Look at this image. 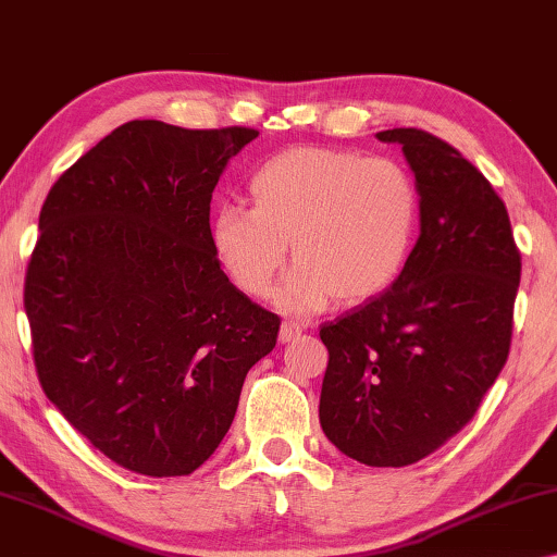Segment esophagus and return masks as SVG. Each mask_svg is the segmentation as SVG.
Returning a JSON list of instances; mask_svg holds the SVG:
<instances>
[{
    "label": "esophagus",
    "mask_w": 557,
    "mask_h": 557,
    "mask_svg": "<svg viewBox=\"0 0 557 557\" xmlns=\"http://www.w3.org/2000/svg\"><path fill=\"white\" fill-rule=\"evenodd\" d=\"M306 325L298 323V320H286L284 325H281V333H278V339L281 343H290V339H296L300 333H304Z\"/></svg>",
    "instance_id": "34e87169"
}]
</instances>
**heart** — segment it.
Masks as SVG:
<instances>
[{
  "label": "heart",
  "instance_id": "b5f03b06",
  "mask_svg": "<svg viewBox=\"0 0 557 557\" xmlns=\"http://www.w3.org/2000/svg\"><path fill=\"white\" fill-rule=\"evenodd\" d=\"M253 208L222 205L210 244L244 294L261 298L286 263L276 288L288 313H315L382 294L401 273L418 227V190L401 163L300 146L269 159L251 175Z\"/></svg>",
  "mask_w": 557,
  "mask_h": 557
}]
</instances>
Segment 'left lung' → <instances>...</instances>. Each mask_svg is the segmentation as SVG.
I'll return each instance as SVG.
<instances>
[{"instance_id":"8db88e82","label":"left lung","mask_w":557,"mask_h":557,"mask_svg":"<svg viewBox=\"0 0 557 557\" xmlns=\"http://www.w3.org/2000/svg\"><path fill=\"white\" fill-rule=\"evenodd\" d=\"M401 144L421 237L384 294L320 327L330 359L320 425L369 467L423 460L472 421L511 347L521 253L509 212L465 156L421 129Z\"/></svg>"}]
</instances>
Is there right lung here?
<instances>
[{
	"label": "right lung",
	"instance_id": "1",
	"mask_svg": "<svg viewBox=\"0 0 557 557\" xmlns=\"http://www.w3.org/2000/svg\"><path fill=\"white\" fill-rule=\"evenodd\" d=\"M259 132L134 120L48 193L24 308L46 396L112 462L183 476L218 450L281 318L210 244L224 165Z\"/></svg>",
	"mask_w": 557,
	"mask_h": 557
}]
</instances>
